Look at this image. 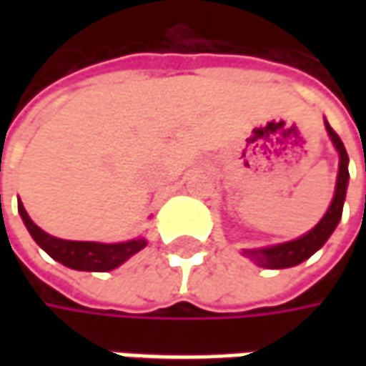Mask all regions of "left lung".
<instances>
[{"instance_id":"8db88e82","label":"left lung","mask_w":366,"mask_h":366,"mask_svg":"<svg viewBox=\"0 0 366 366\" xmlns=\"http://www.w3.org/2000/svg\"><path fill=\"white\" fill-rule=\"evenodd\" d=\"M326 130L330 134L332 142L340 154V169H338V181H336V193L332 199L330 207L326 212V216L320 219L316 228L312 232H307L297 240H291L285 244L271 246V248H260V250H244L246 257L257 260L259 267L264 269H287L295 267L305 259H310L316 250H320L324 242L330 238V234L336 230L338 222L342 218V205L346 197V185H348V154L346 148L340 140V136L330 128V124L326 122Z\"/></svg>"}]
</instances>
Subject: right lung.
<instances>
[{"mask_svg": "<svg viewBox=\"0 0 366 366\" xmlns=\"http://www.w3.org/2000/svg\"><path fill=\"white\" fill-rule=\"evenodd\" d=\"M21 219L32 234L36 244L40 246L46 254H50L61 264L75 269V271H95V273H106L116 267H120L124 260H128L138 250L147 246V240L138 238L130 242H120V244H99V242H75V240H61L54 238L44 230H40L30 216L26 214L24 205L18 204Z\"/></svg>", "mask_w": 366, "mask_h": 366, "instance_id": "right-lung-1", "label": "right lung"}]
</instances>
